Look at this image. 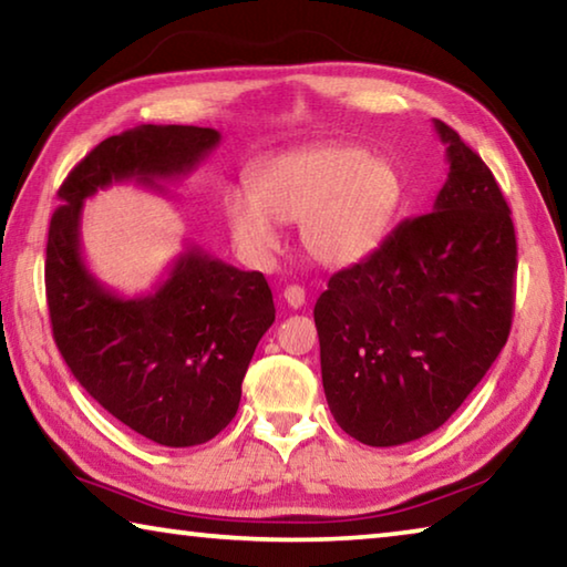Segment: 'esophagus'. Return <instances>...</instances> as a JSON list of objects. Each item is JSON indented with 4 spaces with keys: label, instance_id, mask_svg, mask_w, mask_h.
Listing matches in <instances>:
<instances>
[{
    "label": "esophagus",
    "instance_id": "esophagus-1",
    "mask_svg": "<svg viewBox=\"0 0 567 567\" xmlns=\"http://www.w3.org/2000/svg\"><path fill=\"white\" fill-rule=\"evenodd\" d=\"M282 297H285V302L290 305V307H302L305 305V290L300 285H290V287H285V292H282Z\"/></svg>",
    "mask_w": 567,
    "mask_h": 567
}]
</instances>
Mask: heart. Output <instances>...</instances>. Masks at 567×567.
I'll list each match as a JSON object with an SVG mask.
<instances>
[{"mask_svg":"<svg viewBox=\"0 0 567 567\" xmlns=\"http://www.w3.org/2000/svg\"><path fill=\"white\" fill-rule=\"evenodd\" d=\"M395 162L352 142L290 150L257 169L255 189L223 197L235 245L265 260L282 243L281 223H302V245L328 267H352L375 255L405 207Z\"/></svg>","mask_w":567,"mask_h":567,"instance_id":"obj_1","label":"heart"}]
</instances>
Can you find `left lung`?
Masks as SVG:
<instances>
[{
  "mask_svg": "<svg viewBox=\"0 0 567 567\" xmlns=\"http://www.w3.org/2000/svg\"><path fill=\"white\" fill-rule=\"evenodd\" d=\"M447 179L433 213L330 277L315 305L322 388L350 437L392 447L463 405L511 334L517 245L493 172L435 120Z\"/></svg>",
  "mask_w": 567,
  "mask_h": 567,
  "instance_id": "8db88e82",
  "label": "left lung"
}]
</instances>
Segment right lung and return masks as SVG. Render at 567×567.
Masks as SVG:
<instances>
[{
  "instance_id": "right-lung-1",
  "label": "right lung",
  "mask_w": 567,
  "mask_h": 567,
  "mask_svg": "<svg viewBox=\"0 0 567 567\" xmlns=\"http://www.w3.org/2000/svg\"><path fill=\"white\" fill-rule=\"evenodd\" d=\"M217 145V130L187 124L107 137L62 182L47 239V305L64 362L110 415L165 447L203 445L233 422L247 364L275 322L270 285L195 245L150 295L122 297L84 265L82 207L112 182L162 189Z\"/></svg>"
}]
</instances>
